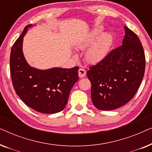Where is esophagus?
Wrapping results in <instances>:
<instances>
[{
  "label": "esophagus",
  "mask_w": 152,
  "mask_h": 152,
  "mask_svg": "<svg viewBox=\"0 0 152 152\" xmlns=\"http://www.w3.org/2000/svg\"><path fill=\"white\" fill-rule=\"evenodd\" d=\"M86 70H85L84 68H80L78 70V75L80 78L84 77L86 75Z\"/></svg>",
  "instance_id": "34e87169"
}]
</instances>
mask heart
<instances>
[{
  "mask_svg": "<svg viewBox=\"0 0 152 152\" xmlns=\"http://www.w3.org/2000/svg\"><path fill=\"white\" fill-rule=\"evenodd\" d=\"M102 32V28H97L93 29L88 35H86L77 44V48L78 49L84 50L95 41L94 43H92V45H91V47L87 50L86 53V59L89 63L96 64L104 59L113 43V38L109 33H103L98 38H97Z\"/></svg>",
  "mask_w": 152,
  "mask_h": 152,
  "instance_id": "heart-1",
  "label": "heart"
}]
</instances>
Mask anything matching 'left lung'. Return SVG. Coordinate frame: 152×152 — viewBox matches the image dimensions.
I'll use <instances>...</instances> for the list:
<instances>
[{"label": "left lung", "instance_id": "left-lung-1", "mask_svg": "<svg viewBox=\"0 0 152 152\" xmlns=\"http://www.w3.org/2000/svg\"><path fill=\"white\" fill-rule=\"evenodd\" d=\"M121 46L90 68L91 99L97 109L111 111L129 102L140 86L145 73L144 50L138 37L124 26Z\"/></svg>", "mask_w": 152, "mask_h": 152}]
</instances>
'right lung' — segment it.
<instances>
[{
  "instance_id": "obj_1",
  "label": "right lung",
  "mask_w": 152,
  "mask_h": 152,
  "mask_svg": "<svg viewBox=\"0 0 152 152\" xmlns=\"http://www.w3.org/2000/svg\"><path fill=\"white\" fill-rule=\"evenodd\" d=\"M32 24L24 28L10 53V72L18 96L28 107L42 113H56L64 109L72 86L78 81L79 67H54L41 70L32 67L23 53V37Z\"/></svg>"
}]
</instances>
